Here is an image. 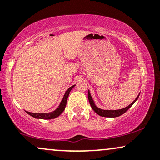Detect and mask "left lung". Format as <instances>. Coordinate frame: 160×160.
Instances as JSON below:
<instances>
[{"label":"left lung","mask_w":160,"mask_h":160,"mask_svg":"<svg viewBox=\"0 0 160 160\" xmlns=\"http://www.w3.org/2000/svg\"><path fill=\"white\" fill-rule=\"evenodd\" d=\"M139 95H138V97L135 98V100L132 103L129 104L128 107L122 108V109H120V110H115V111H108V110H102V109H100V108H97L96 106L95 105L92 98V96L90 95V92H89V91L88 92V98H89V103H90L92 108L93 111H94L97 114L102 116V117H120V116L123 114L124 113H126V112L128 110L132 107V104L136 102L137 99L138 98Z\"/></svg>","instance_id":"obj_1"}]
</instances>
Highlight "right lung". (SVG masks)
Wrapping results in <instances>:
<instances>
[{
	"instance_id": "right-lung-1",
	"label": "right lung",
	"mask_w": 160,
	"mask_h": 160,
	"mask_svg": "<svg viewBox=\"0 0 160 160\" xmlns=\"http://www.w3.org/2000/svg\"><path fill=\"white\" fill-rule=\"evenodd\" d=\"M74 87V85L68 88V90L65 92V94L64 95L63 99H62V101L61 102V104H60V105L58 106V108H57L56 111L51 112V113H31V112H28V111H26V113H28L30 116H32V117L37 119L51 120V119L56 118V117H58V116L61 114L62 112L64 111V110H65L66 104H67L68 97L70 92H71V89H72Z\"/></svg>"
}]
</instances>
